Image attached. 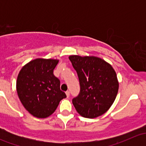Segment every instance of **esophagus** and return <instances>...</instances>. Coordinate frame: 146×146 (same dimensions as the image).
Wrapping results in <instances>:
<instances>
[{
  "label": "esophagus",
  "mask_w": 146,
  "mask_h": 146,
  "mask_svg": "<svg viewBox=\"0 0 146 146\" xmlns=\"http://www.w3.org/2000/svg\"><path fill=\"white\" fill-rule=\"evenodd\" d=\"M66 96H67V98H69V96H70V92H69V91H66Z\"/></svg>",
  "instance_id": "1"
}]
</instances>
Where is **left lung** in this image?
I'll return each mask as SVG.
<instances>
[{"mask_svg":"<svg viewBox=\"0 0 146 146\" xmlns=\"http://www.w3.org/2000/svg\"><path fill=\"white\" fill-rule=\"evenodd\" d=\"M77 72L80 92L73 100L77 112L82 117L94 119L108 111L117 98L119 81L111 64L94 56L68 57Z\"/></svg>","mask_w":146,"mask_h":146,"instance_id":"8db88e82","label":"left lung"}]
</instances>
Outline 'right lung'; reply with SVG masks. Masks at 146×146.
I'll return each instance as SVG.
<instances>
[{
	"mask_svg": "<svg viewBox=\"0 0 146 146\" xmlns=\"http://www.w3.org/2000/svg\"><path fill=\"white\" fill-rule=\"evenodd\" d=\"M59 60L38 58L20 70L16 82L17 95L23 107L33 117L44 119L56 110L66 98L60 89V80L53 73Z\"/></svg>",
	"mask_w": 146,
	"mask_h": 146,
	"instance_id": "add662e5",
	"label": "right lung"
}]
</instances>
